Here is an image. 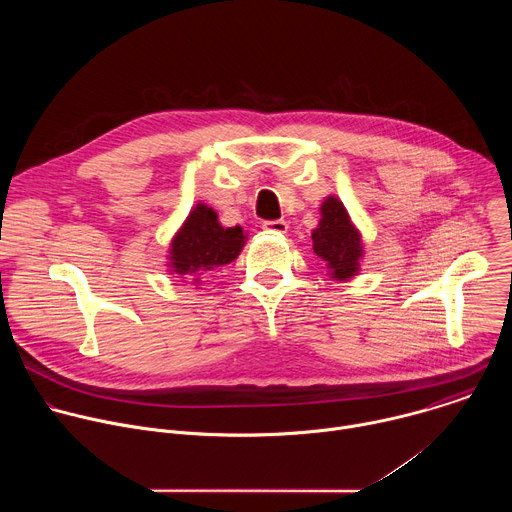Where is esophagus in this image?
Returning a JSON list of instances; mask_svg holds the SVG:
<instances>
[{
  "instance_id": "1",
  "label": "esophagus",
  "mask_w": 512,
  "mask_h": 512,
  "mask_svg": "<svg viewBox=\"0 0 512 512\" xmlns=\"http://www.w3.org/2000/svg\"><path fill=\"white\" fill-rule=\"evenodd\" d=\"M263 229H265L267 233L283 235V233H287V223H285V221H265V223H263Z\"/></svg>"
}]
</instances>
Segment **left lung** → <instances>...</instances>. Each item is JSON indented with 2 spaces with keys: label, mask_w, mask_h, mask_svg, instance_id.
<instances>
[{
  "label": "left lung",
  "mask_w": 512,
  "mask_h": 512,
  "mask_svg": "<svg viewBox=\"0 0 512 512\" xmlns=\"http://www.w3.org/2000/svg\"><path fill=\"white\" fill-rule=\"evenodd\" d=\"M320 212V225L312 233L314 253L326 263L334 279L346 281L356 275L360 267V233L350 223V216L338 198L328 196L322 202Z\"/></svg>",
  "instance_id": "8db88e82"
}]
</instances>
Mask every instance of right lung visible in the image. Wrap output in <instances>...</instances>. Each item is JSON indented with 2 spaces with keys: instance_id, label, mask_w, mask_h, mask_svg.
I'll return each instance as SVG.
<instances>
[{
  "instance_id": "add662e5",
  "label": "right lung",
  "mask_w": 512,
  "mask_h": 512,
  "mask_svg": "<svg viewBox=\"0 0 512 512\" xmlns=\"http://www.w3.org/2000/svg\"><path fill=\"white\" fill-rule=\"evenodd\" d=\"M243 245V229H225L218 223V214L200 202L190 210L186 223L172 239L170 267L174 273L198 281L204 271L235 261Z\"/></svg>"
}]
</instances>
